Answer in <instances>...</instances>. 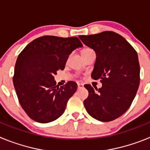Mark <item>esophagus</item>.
Listing matches in <instances>:
<instances>
[{
    "label": "esophagus",
    "instance_id": "esophagus-1",
    "mask_svg": "<svg viewBox=\"0 0 150 150\" xmlns=\"http://www.w3.org/2000/svg\"><path fill=\"white\" fill-rule=\"evenodd\" d=\"M77 86H78V88H83V86H84V85L83 84V83H77Z\"/></svg>",
    "mask_w": 150,
    "mask_h": 150
}]
</instances>
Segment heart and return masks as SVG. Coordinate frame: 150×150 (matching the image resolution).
Returning a JSON list of instances; mask_svg holds the SVG:
<instances>
[{"mask_svg":"<svg viewBox=\"0 0 150 150\" xmlns=\"http://www.w3.org/2000/svg\"><path fill=\"white\" fill-rule=\"evenodd\" d=\"M90 50H91V49H90V48H84L83 50H82L81 54L84 53V52H88V51H90Z\"/></svg>","mask_w":150,"mask_h":150,"instance_id":"heart-1","label":"heart"}]
</instances>
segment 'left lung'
Listing matches in <instances>:
<instances>
[{
	"label": "left lung",
	"instance_id": "1",
	"mask_svg": "<svg viewBox=\"0 0 150 150\" xmlns=\"http://www.w3.org/2000/svg\"><path fill=\"white\" fill-rule=\"evenodd\" d=\"M79 39L96 53L94 79H100L102 87L95 91L85 85L88 96L86 110L95 120L110 122L126 112L132 105L139 84L140 64L136 50L123 37L113 31L80 35Z\"/></svg>",
	"mask_w": 150,
	"mask_h": 150
}]
</instances>
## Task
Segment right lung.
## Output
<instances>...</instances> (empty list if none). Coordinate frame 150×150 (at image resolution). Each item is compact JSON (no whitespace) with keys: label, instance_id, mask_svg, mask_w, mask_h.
I'll use <instances>...</instances> for the list:
<instances>
[{"label":"right lung","instance_id":"add662e5","mask_svg":"<svg viewBox=\"0 0 150 150\" xmlns=\"http://www.w3.org/2000/svg\"><path fill=\"white\" fill-rule=\"evenodd\" d=\"M83 44L77 38L43 36L34 40L17 58L13 78L19 104L28 116L40 123L52 122L64 112L77 84L59 87L54 80L69 55Z\"/></svg>","mask_w":150,"mask_h":150}]
</instances>
